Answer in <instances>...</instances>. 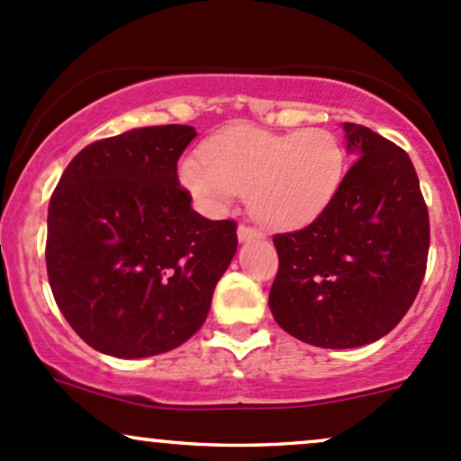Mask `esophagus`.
<instances>
[{
  "instance_id": "esophagus-1",
  "label": "esophagus",
  "mask_w": 461,
  "mask_h": 461,
  "mask_svg": "<svg viewBox=\"0 0 461 461\" xmlns=\"http://www.w3.org/2000/svg\"><path fill=\"white\" fill-rule=\"evenodd\" d=\"M260 236H262L260 230H256V227H251V225H240L239 227V240L240 242L260 239Z\"/></svg>"
}]
</instances>
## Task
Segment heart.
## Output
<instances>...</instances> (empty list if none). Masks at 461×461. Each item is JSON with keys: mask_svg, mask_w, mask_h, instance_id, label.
I'll return each instance as SVG.
<instances>
[{"mask_svg": "<svg viewBox=\"0 0 461 461\" xmlns=\"http://www.w3.org/2000/svg\"><path fill=\"white\" fill-rule=\"evenodd\" d=\"M346 155L330 131L291 133L236 124L205 144L203 159L181 164V181L207 205L222 207L249 192L262 222L300 227L326 210L341 185Z\"/></svg>", "mask_w": 461, "mask_h": 461, "instance_id": "obj_1", "label": "heart"}]
</instances>
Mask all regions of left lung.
<instances>
[{
  "mask_svg": "<svg viewBox=\"0 0 461 461\" xmlns=\"http://www.w3.org/2000/svg\"><path fill=\"white\" fill-rule=\"evenodd\" d=\"M343 131L357 159L337 194L311 225L273 236L269 308L317 348H358L393 330L416 300L431 239L409 155L367 126Z\"/></svg>",
  "mask_w": 461,
  "mask_h": 461,
  "instance_id": "1",
  "label": "left lung"
}]
</instances>
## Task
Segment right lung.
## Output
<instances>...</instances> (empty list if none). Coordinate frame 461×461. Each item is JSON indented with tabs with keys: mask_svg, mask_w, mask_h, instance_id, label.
Segmentation results:
<instances>
[{
	"mask_svg": "<svg viewBox=\"0 0 461 461\" xmlns=\"http://www.w3.org/2000/svg\"><path fill=\"white\" fill-rule=\"evenodd\" d=\"M196 131L144 126L85 146L48 210L52 295L94 350L141 358L203 326L216 282L239 247L236 221L190 207L176 161Z\"/></svg>",
	"mask_w": 461,
	"mask_h": 461,
	"instance_id": "obj_1",
	"label": "right lung"
}]
</instances>
